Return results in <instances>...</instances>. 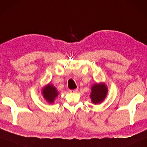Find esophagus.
Here are the masks:
<instances>
[{
	"mask_svg": "<svg viewBox=\"0 0 147 147\" xmlns=\"http://www.w3.org/2000/svg\"><path fill=\"white\" fill-rule=\"evenodd\" d=\"M78 91V88H76V89H73V90H70V92H76Z\"/></svg>",
	"mask_w": 147,
	"mask_h": 147,
	"instance_id": "esophagus-1",
	"label": "esophagus"
}]
</instances>
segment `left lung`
I'll return each instance as SVG.
<instances>
[{
    "instance_id": "1",
    "label": "left lung",
    "mask_w": 147,
    "mask_h": 147,
    "mask_svg": "<svg viewBox=\"0 0 147 147\" xmlns=\"http://www.w3.org/2000/svg\"><path fill=\"white\" fill-rule=\"evenodd\" d=\"M108 88L105 83L94 84L91 87L90 98L94 104H99L106 98Z\"/></svg>"
}]
</instances>
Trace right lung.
<instances>
[{"label": "right lung", "mask_w": 147, "mask_h": 147, "mask_svg": "<svg viewBox=\"0 0 147 147\" xmlns=\"http://www.w3.org/2000/svg\"><path fill=\"white\" fill-rule=\"evenodd\" d=\"M42 95L45 100L49 103L54 102L55 98L58 96V91L52 84H47L42 90Z\"/></svg>", "instance_id": "1"}]
</instances>
